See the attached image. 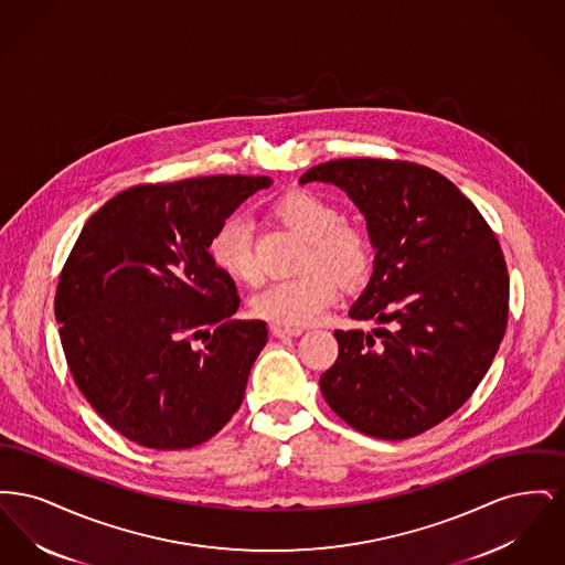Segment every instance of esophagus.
I'll return each mask as SVG.
<instances>
[{"mask_svg": "<svg viewBox=\"0 0 565 565\" xmlns=\"http://www.w3.org/2000/svg\"><path fill=\"white\" fill-rule=\"evenodd\" d=\"M302 330L300 328H284V326H270V334L277 339H286V337H298Z\"/></svg>", "mask_w": 565, "mask_h": 565, "instance_id": "esophagus-1", "label": "esophagus"}]
</instances>
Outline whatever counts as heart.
Segmentation results:
<instances>
[{"instance_id": "1", "label": "heart", "mask_w": 565, "mask_h": 565, "mask_svg": "<svg viewBox=\"0 0 565 565\" xmlns=\"http://www.w3.org/2000/svg\"><path fill=\"white\" fill-rule=\"evenodd\" d=\"M273 215L307 239L296 277L279 279L252 298V311L260 320L300 328L316 322L337 298V276L341 284L355 286L373 267L375 245L371 233L350 220H341L334 203L311 190H290L273 205ZM210 258L226 277L242 284H258L260 267L254 252L249 222L231 215L215 226ZM335 276L332 278L331 275Z\"/></svg>"}]
</instances>
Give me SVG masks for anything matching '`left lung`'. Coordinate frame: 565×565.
I'll return each instance as SVG.
<instances>
[{
	"label": "left lung",
	"mask_w": 565,
	"mask_h": 565,
	"mask_svg": "<svg viewBox=\"0 0 565 565\" xmlns=\"http://www.w3.org/2000/svg\"><path fill=\"white\" fill-rule=\"evenodd\" d=\"M345 190L369 222L375 270L351 320L387 328L334 330L337 362L323 398L351 428L413 438L454 415L487 375L509 322V269L475 203L426 164L339 159L300 184Z\"/></svg>",
	"instance_id": "obj_1"
}]
</instances>
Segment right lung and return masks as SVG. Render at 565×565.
<instances>
[{"label":"right lung","instance_id":"add662e5","mask_svg":"<svg viewBox=\"0 0 565 565\" xmlns=\"http://www.w3.org/2000/svg\"><path fill=\"white\" fill-rule=\"evenodd\" d=\"M269 178L139 184L90 215L58 277L54 316L84 398L141 447L190 449L242 406L267 323L235 320L215 226Z\"/></svg>","mask_w":565,"mask_h":565}]
</instances>
